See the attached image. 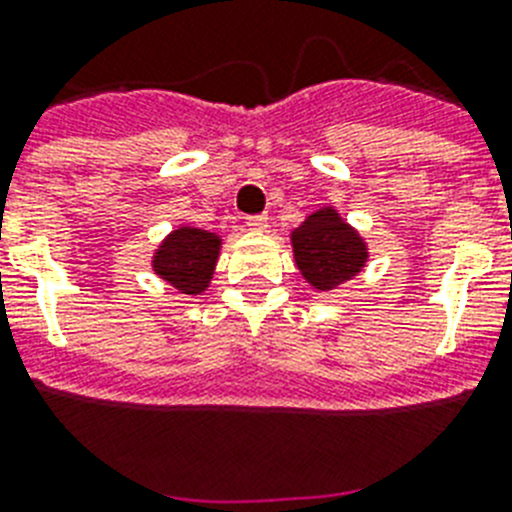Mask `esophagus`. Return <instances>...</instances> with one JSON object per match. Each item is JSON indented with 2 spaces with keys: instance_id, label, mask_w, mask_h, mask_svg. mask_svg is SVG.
I'll return each mask as SVG.
<instances>
[{
  "instance_id": "1",
  "label": "esophagus",
  "mask_w": 512,
  "mask_h": 512,
  "mask_svg": "<svg viewBox=\"0 0 512 512\" xmlns=\"http://www.w3.org/2000/svg\"><path fill=\"white\" fill-rule=\"evenodd\" d=\"M246 225L251 230H266V228H269V217H266V215H248Z\"/></svg>"
}]
</instances>
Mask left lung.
<instances>
[{"instance_id": "8db88e82", "label": "left lung", "mask_w": 512, "mask_h": 512, "mask_svg": "<svg viewBox=\"0 0 512 512\" xmlns=\"http://www.w3.org/2000/svg\"><path fill=\"white\" fill-rule=\"evenodd\" d=\"M297 269L315 289H336L366 264V243L333 207L312 212L292 233Z\"/></svg>"}]
</instances>
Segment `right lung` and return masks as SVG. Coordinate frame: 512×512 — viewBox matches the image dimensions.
Returning <instances> with one entry per match:
<instances>
[{
    "label": "right lung",
    "instance_id": "right-lung-1",
    "mask_svg": "<svg viewBox=\"0 0 512 512\" xmlns=\"http://www.w3.org/2000/svg\"><path fill=\"white\" fill-rule=\"evenodd\" d=\"M220 238L200 228H179L158 246L153 271L184 295H197L210 284Z\"/></svg>",
    "mask_w": 512,
    "mask_h": 512
}]
</instances>
